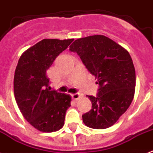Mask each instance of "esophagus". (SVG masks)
<instances>
[{
    "instance_id": "esophagus-1",
    "label": "esophagus",
    "mask_w": 153,
    "mask_h": 153,
    "mask_svg": "<svg viewBox=\"0 0 153 153\" xmlns=\"http://www.w3.org/2000/svg\"><path fill=\"white\" fill-rule=\"evenodd\" d=\"M71 96H72V98H73L74 101H77L78 99H79V98H81V96H80V94H79V93L72 94Z\"/></svg>"
}]
</instances>
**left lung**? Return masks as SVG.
I'll use <instances>...</instances> for the list:
<instances>
[{"instance_id":"obj_1","label":"left lung","mask_w":153,"mask_h":153,"mask_svg":"<svg viewBox=\"0 0 153 153\" xmlns=\"http://www.w3.org/2000/svg\"><path fill=\"white\" fill-rule=\"evenodd\" d=\"M70 51L76 52L100 86L97 97L88 96L92 109L82 115L86 126L104 129L116 123L133 101L136 72L128 51L102 35L80 38Z\"/></svg>"}]
</instances>
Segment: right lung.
<instances>
[{"label": "right lung", "instance_id": "1", "mask_svg": "<svg viewBox=\"0 0 153 153\" xmlns=\"http://www.w3.org/2000/svg\"><path fill=\"white\" fill-rule=\"evenodd\" d=\"M73 39H44L23 53L16 68L13 89L21 114L37 130L52 133L64 125L69 94L51 91L47 71Z\"/></svg>", "mask_w": 153, "mask_h": 153}]
</instances>
